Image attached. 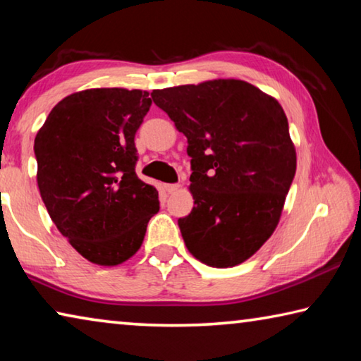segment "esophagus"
<instances>
[{
    "mask_svg": "<svg viewBox=\"0 0 361 361\" xmlns=\"http://www.w3.org/2000/svg\"><path fill=\"white\" fill-rule=\"evenodd\" d=\"M164 189H166V191H167L169 194H173V192L178 191L180 185H178V183H176V185H166V186H164Z\"/></svg>",
    "mask_w": 361,
    "mask_h": 361,
    "instance_id": "obj_1",
    "label": "esophagus"
}]
</instances>
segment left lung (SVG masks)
I'll return each instance as SVG.
<instances>
[{"mask_svg":"<svg viewBox=\"0 0 361 361\" xmlns=\"http://www.w3.org/2000/svg\"><path fill=\"white\" fill-rule=\"evenodd\" d=\"M152 102L188 138L194 207L178 226L195 259L232 267L264 245L296 173L283 108L242 79L156 89Z\"/></svg>","mask_w":361,"mask_h":361,"instance_id":"left-lung-1","label":"left lung"}]
</instances>
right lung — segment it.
<instances>
[{"instance_id":"right-lung-1","label":"right lung","mask_w":361,"mask_h":361,"mask_svg":"<svg viewBox=\"0 0 361 361\" xmlns=\"http://www.w3.org/2000/svg\"><path fill=\"white\" fill-rule=\"evenodd\" d=\"M149 92L87 89L60 100L35 138L38 188L60 234L90 262L118 266L142 247L157 191L135 173Z\"/></svg>"}]
</instances>
